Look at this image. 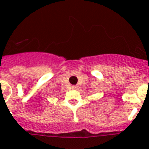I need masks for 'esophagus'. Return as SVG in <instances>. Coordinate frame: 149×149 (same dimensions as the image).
Masks as SVG:
<instances>
[{
    "mask_svg": "<svg viewBox=\"0 0 149 149\" xmlns=\"http://www.w3.org/2000/svg\"><path fill=\"white\" fill-rule=\"evenodd\" d=\"M72 90H77V89H78V86H72Z\"/></svg>",
    "mask_w": 149,
    "mask_h": 149,
    "instance_id": "34e87169",
    "label": "esophagus"
}]
</instances>
